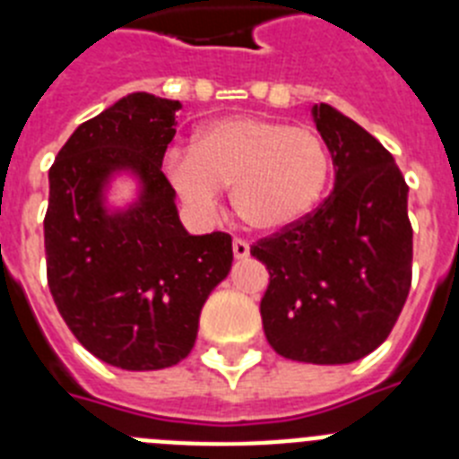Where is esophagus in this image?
<instances>
[{
    "label": "esophagus",
    "instance_id": "34e87169",
    "mask_svg": "<svg viewBox=\"0 0 459 459\" xmlns=\"http://www.w3.org/2000/svg\"><path fill=\"white\" fill-rule=\"evenodd\" d=\"M232 250H234V257H237V259H243V257H248V255H250V246H248V241H246V238H234Z\"/></svg>",
    "mask_w": 459,
    "mask_h": 459
}]
</instances>
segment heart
I'll list each match as a JSON object with an SVG mask.
<instances>
[{
    "instance_id": "heart-1",
    "label": "heart",
    "mask_w": 459,
    "mask_h": 459,
    "mask_svg": "<svg viewBox=\"0 0 459 459\" xmlns=\"http://www.w3.org/2000/svg\"><path fill=\"white\" fill-rule=\"evenodd\" d=\"M165 174L197 213H213L221 190L255 232H280L306 218L331 179V153L312 128L266 117H225L202 126L190 152L165 158Z\"/></svg>"
}]
</instances>
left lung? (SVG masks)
<instances>
[{"label":"left lung","instance_id":"obj_1","mask_svg":"<svg viewBox=\"0 0 459 459\" xmlns=\"http://www.w3.org/2000/svg\"><path fill=\"white\" fill-rule=\"evenodd\" d=\"M312 115L333 158V193L253 243L250 255L269 269L259 312L271 347L290 360L340 366L375 351L407 301L409 186L366 128L331 105H315Z\"/></svg>","mask_w":459,"mask_h":459}]
</instances>
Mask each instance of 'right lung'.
<instances>
[{
    "instance_id": "right-lung-1",
    "label": "right lung",
    "mask_w": 459,
    "mask_h": 459,
    "mask_svg": "<svg viewBox=\"0 0 459 459\" xmlns=\"http://www.w3.org/2000/svg\"><path fill=\"white\" fill-rule=\"evenodd\" d=\"M179 100L137 91L84 121L50 168L48 287L71 333L121 370H163L193 350L206 296L230 273L232 237H190L177 216L163 158ZM133 169L143 197L109 217L100 193Z\"/></svg>"
}]
</instances>
